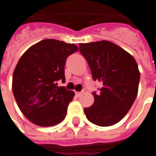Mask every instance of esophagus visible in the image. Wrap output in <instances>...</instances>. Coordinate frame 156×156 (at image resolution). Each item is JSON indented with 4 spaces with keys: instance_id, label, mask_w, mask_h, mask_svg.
Instances as JSON below:
<instances>
[{
    "instance_id": "esophagus-1",
    "label": "esophagus",
    "mask_w": 156,
    "mask_h": 156,
    "mask_svg": "<svg viewBox=\"0 0 156 156\" xmlns=\"http://www.w3.org/2000/svg\"><path fill=\"white\" fill-rule=\"evenodd\" d=\"M80 94H81V92H76V95L77 97H80Z\"/></svg>"
}]
</instances>
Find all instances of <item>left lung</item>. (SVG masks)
I'll use <instances>...</instances> for the list:
<instances>
[{"label": "left lung", "mask_w": 156, "mask_h": 156, "mask_svg": "<svg viewBox=\"0 0 156 156\" xmlns=\"http://www.w3.org/2000/svg\"><path fill=\"white\" fill-rule=\"evenodd\" d=\"M79 49L90 67L93 79L102 83L100 93H93V105L84 108L87 119L103 127L119 123L137 95L140 72L136 62L110 41L80 44Z\"/></svg>", "instance_id": "obj_1"}]
</instances>
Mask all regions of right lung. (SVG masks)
Here are the masks:
<instances>
[{
  "instance_id": "obj_1",
  "label": "right lung",
  "mask_w": 156,
  "mask_h": 156,
  "mask_svg": "<svg viewBox=\"0 0 156 156\" xmlns=\"http://www.w3.org/2000/svg\"><path fill=\"white\" fill-rule=\"evenodd\" d=\"M78 51L74 44L44 39L27 50L12 75V93L27 119L39 126H53L65 118L75 93L57 81H65L68 56Z\"/></svg>"
}]
</instances>
